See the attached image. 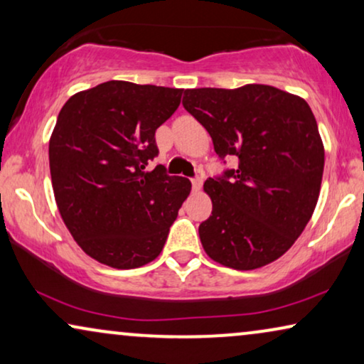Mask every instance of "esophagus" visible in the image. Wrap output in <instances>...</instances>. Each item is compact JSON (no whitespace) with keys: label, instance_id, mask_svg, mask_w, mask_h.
Wrapping results in <instances>:
<instances>
[{"label":"esophagus","instance_id":"34e87169","mask_svg":"<svg viewBox=\"0 0 364 364\" xmlns=\"http://www.w3.org/2000/svg\"><path fill=\"white\" fill-rule=\"evenodd\" d=\"M202 187V177H193L192 178V188L193 191H200Z\"/></svg>","mask_w":364,"mask_h":364}]
</instances>
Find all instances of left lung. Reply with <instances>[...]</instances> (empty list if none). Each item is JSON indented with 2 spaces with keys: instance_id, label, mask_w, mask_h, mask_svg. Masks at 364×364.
<instances>
[{
  "instance_id": "1",
  "label": "left lung",
  "mask_w": 364,
  "mask_h": 364,
  "mask_svg": "<svg viewBox=\"0 0 364 364\" xmlns=\"http://www.w3.org/2000/svg\"><path fill=\"white\" fill-rule=\"evenodd\" d=\"M183 107L237 167L208 177L212 215L198 227L207 255L253 270L290 248L315 210L325 151L305 99L265 84L187 89Z\"/></svg>"
}]
</instances>
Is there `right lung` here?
<instances>
[{
	"instance_id": "right-lung-1",
	"label": "right lung",
	"mask_w": 364,
	"mask_h": 364,
	"mask_svg": "<svg viewBox=\"0 0 364 364\" xmlns=\"http://www.w3.org/2000/svg\"><path fill=\"white\" fill-rule=\"evenodd\" d=\"M182 89L107 81L74 94L49 141L53 191L77 245L112 268H137L162 252L188 193L164 167L156 131L181 104Z\"/></svg>"
}]
</instances>
